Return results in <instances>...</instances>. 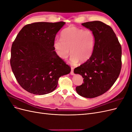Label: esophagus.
Returning a JSON list of instances; mask_svg holds the SVG:
<instances>
[{
  "instance_id": "esophagus-1",
  "label": "esophagus",
  "mask_w": 132,
  "mask_h": 132,
  "mask_svg": "<svg viewBox=\"0 0 132 132\" xmlns=\"http://www.w3.org/2000/svg\"><path fill=\"white\" fill-rule=\"evenodd\" d=\"M70 74L71 75H74V69L73 67L71 68V71H70Z\"/></svg>"
}]
</instances>
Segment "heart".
I'll use <instances>...</instances> for the list:
<instances>
[{"mask_svg": "<svg viewBox=\"0 0 132 132\" xmlns=\"http://www.w3.org/2000/svg\"><path fill=\"white\" fill-rule=\"evenodd\" d=\"M96 37L93 31L75 26H69L61 32V39L55 38L53 46L58 56L65 59L71 55V63L75 64L79 61L85 63L93 54Z\"/></svg>", "mask_w": 132, "mask_h": 132, "instance_id": "obj_1", "label": "heart"}]
</instances>
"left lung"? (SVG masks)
Returning a JSON list of instances; mask_svg holds the SVG:
<instances>
[{"instance_id": "8db88e82", "label": "left lung", "mask_w": 132, "mask_h": 132, "mask_svg": "<svg viewBox=\"0 0 132 132\" xmlns=\"http://www.w3.org/2000/svg\"><path fill=\"white\" fill-rule=\"evenodd\" d=\"M82 25L93 31L96 41L91 58L74 69V73L84 78V83L76 87V91L82 97L94 98L107 92L118 78L122 68V47L109 25L99 21Z\"/></svg>"}]
</instances>
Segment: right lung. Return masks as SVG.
<instances>
[{
	"label": "right lung",
	"instance_id": "obj_1",
	"mask_svg": "<svg viewBox=\"0 0 132 132\" xmlns=\"http://www.w3.org/2000/svg\"><path fill=\"white\" fill-rule=\"evenodd\" d=\"M65 23L38 22L27 24L12 44L10 65L17 81L31 94L45 95L56 88L59 78L71 68L54 51L53 43Z\"/></svg>",
	"mask_w": 132,
	"mask_h": 132
}]
</instances>
